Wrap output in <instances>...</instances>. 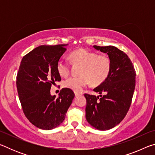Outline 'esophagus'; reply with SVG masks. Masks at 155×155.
<instances>
[{"label":"esophagus","mask_w":155,"mask_h":155,"mask_svg":"<svg viewBox=\"0 0 155 155\" xmlns=\"http://www.w3.org/2000/svg\"><path fill=\"white\" fill-rule=\"evenodd\" d=\"M74 94H75V96H79V95H81V93H80V92H77V91H74Z\"/></svg>","instance_id":"esophagus-1"}]
</instances>
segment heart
<instances>
[{
    "label": "heart",
    "instance_id": "obj_1",
    "mask_svg": "<svg viewBox=\"0 0 155 155\" xmlns=\"http://www.w3.org/2000/svg\"><path fill=\"white\" fill-rule=\"evenodd\" d=\"M73 64L81 65L78 77H72L65 80L64 86L74 91H81L90 82L93 85L104 83L111 73V60L107 54L80 48L70 54ZM57 70L63 77H67L70 73V64L66 59H60L57 63Z\"/></svg>",
    "mask_w": 155,
    "mask_h": 155
}]
</instances>
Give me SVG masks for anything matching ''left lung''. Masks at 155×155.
<instances>
[{
	"label": "left lung",
	"instance_id": "8db88e82",
	"mask_svg": "<svg viewBox=\"0 0 155 155\" xmlns=\"http://www.w3.org/2000/svg\"><path fill=\"white\" fill-rule=\"evenodd\" d=\"M93 47L108 54L112 66L107 79L94 89L104 95H84L87 100L85 117L91 127L106 130L120 124L127 115L134 93L136 74L125 52L113 46Z\"/></svg>",
	"mask_w": 155,
	"mask_h": 155
}]
</instances>
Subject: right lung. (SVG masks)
I'll return each instance as SVG.
<instances>
[{"instance_id":"1","label":"right lung","mask_w":155,"mask_h":155,"mask_svg":"<svg viewBox=\"0 0 155 155\" xmlns=\"http://www.w3.org/2000/svg\"><path fill=\"white\" fill-rule=\"evenodd\" d=\"M67 45L40 46L20 63L16 85L21 105L29 122L41 129L51 130L61 124L74 99V92L68 88H63L57 98L51 94L52 84L61 80L57 63Z\"/></svg>"}]
</instances>
